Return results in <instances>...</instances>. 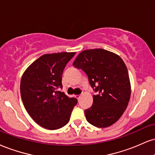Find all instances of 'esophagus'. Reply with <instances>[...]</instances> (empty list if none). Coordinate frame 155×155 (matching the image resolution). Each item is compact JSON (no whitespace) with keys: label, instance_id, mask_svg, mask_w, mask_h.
<instances>
[{"label":"esophagus","instance_id":"obj_1","mask_svg":"<svg viewBox=\"0 0 155 155\" xmlns=\"http://www.w3.org/2000/svg\"><path fill=\"white\" fill-rule=\"evenodd\" d=\"M76 98L78 100H79V99L81 98V95H76Z\"/></svg>","mask_w":155,"mask_h":155}]
</instances>
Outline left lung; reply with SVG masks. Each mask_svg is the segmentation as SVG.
Masks as SVG:
<instances>
[{
    "label": "left lung",
    "instance_id": "1",
    "mask_svg": "<svg viewBox=\"0 0 155 155\" xmlns=\"http://www.w3.org/2000/svg\"><path fill=\"white\" fill-rule=\"evenodd\" d=\"M73 66L88 76L97 94L84 111L87 120L97 128L109 127L124 114L131 97V83L126 64L113 52L97 48L80 53Z\"/></svg>",
    "mask_w": 155,
    "mask_h": 155
}]
</instances>
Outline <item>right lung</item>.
<instances>
[{
    "label": "right lung",
    "instance_id": "add662e5",
    "mask_svg": "<svg viewBox=\"0 0 155 155\" xmlns=\"http://www.w3.org/2000/svg\"><path fill=\"white\" fill-rule=\"evenodd\" d=\"M75 52L45 54L24 72L20 84L22 102L26 110L37 124L49 130L66 125L76 98L58 91L62 88V74L65 66Z\"/></svg>",
    "mask_w": 155,
    "mask_h": 155
}]
</instances>
